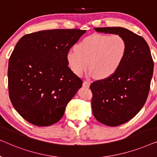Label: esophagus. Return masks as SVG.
<instances>
[{
    "mask_svg": "<svg viewBox=\"0 0 157 157\" xmlns=\"http://www.w3.org/2000/svg\"><path fill=\"white\" fill-rule=\"evenodd\" d=\"M89 86H90V82L89 81H84L83 82V86L89 88Z\"/></svg>",
    "mask_w": 157,
    "mask_h": 157,
    "instance_id": "1",
    "label": "esophagus"
}]
</instances>
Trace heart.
Listing matches in <instances>:
<instances>
[{
  "label": "heart",
  "instance_id": "1",
  "mask_svg": "<svg viewBox=\"0 0 157 157\" xmlns=\"http://www.w3.org/2000/svg\"><path fill=\"white\" fill-rule=\"evenodd\" d=\"M127 44L119 34L93 33L83 38L66 55L68 66L76 76L88 68L96 78H106L119 69L125 58Z\"/></svg>",
  "mask_w": 157,
  "mask_h": 157
}]
</instances>
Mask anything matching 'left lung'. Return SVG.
I'll return each instance as SVG.
<instances>
[{
  "mask_svg": "<svg viewBox=\"0 0 157 157\" xmlns=\"http://www.w3.org/2000/svg\"><path fill=\"white\" fill-rule=\"evenodd\" d=\"M94 29L101 33L119 34L127 44L119 69L90 86L94 117L105 125L117 126L134 118L144 105L153 76L154 61L149 47L141 36L121 27Z\"/></svg>",
  "mask_w": 157,
  "mask_h": 157,
  "instance_id": "left-lung-1",
  "label": "left lung"
}]
</instances>
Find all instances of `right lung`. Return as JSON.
Masks as SVG:
<instances>
[{
  "mask_svg": "<svg viewBox=\"0 0 157 157\" xmlns=\"http://www.w3.org/2000/svg\"><path fill=\"white\" fill-rule=\"evenodd\" d=\"M86 31L54 29L23 36L8 62L9 97L23 119L48 126L61 119L83 81L68 66L66 55Z\"/></svg>",
  "mask_w": 157,
  "mask_h": 157,
  "instance_id": "1",
  "label": "right lung"
}]
</instances>
